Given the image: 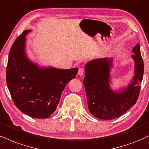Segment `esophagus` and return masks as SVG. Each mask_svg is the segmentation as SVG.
<instances>
[{
    "label": "esophagus",
    "instance_id": "obj_1",
    "mask_svg": "<svg viewBox=\"0 0 149 149\" xmlns=\"http://www.w3.org/2000/svg\"><path fill=\"white\" fill-rule=\"evenodd\" d=\"M78 74L79 75V76H82V75L84 74V69H82V68H80L79 70H78Z\"/></svg>",
    "mask_w": 149,
    "mask_h": 149
}]
</instances>
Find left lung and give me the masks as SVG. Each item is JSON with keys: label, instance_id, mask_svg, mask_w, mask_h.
I'll list each match as a JSON object with an SVG mask.
<instances>
[{"label": "left lung", "instance_id": "obj_1", "mask_svg": "<svg viewBox=\"0 0 149 149\" xmlns=\"http://www.w3.org/2000/svg\"><path fill=\"white\" fill-rule=\"evenodd\" d=\"M134 75L127 86L113 90L111 87V71L113 60L111 57L98 58L85 64L83 84L89 112L100 119L117 118L135 105L139 96L144 74V62L137 44L132 48Z\"/></svg>", "mask_w": 149, "mask_h": 149}]
</instances>
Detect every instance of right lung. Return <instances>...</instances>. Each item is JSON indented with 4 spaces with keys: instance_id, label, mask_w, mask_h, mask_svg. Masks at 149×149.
Masks as SVG:
<instances>
[{
    "instance_id": "obj_1",
    "label": "right lung",
    "mask_w": 149,
    "mask_h": 149,
    "mask_svg": "<svg viewBox=\"0 0 149 149\" xmlns=\"http://www.w3.org/2000/svg\"><path fill=\"white\" fill-rule=\"evenodd\" d=\"M30 31L25 30L10 48L7 85L19 110L32 117L46 119L56 110L62 91L76 78L78 69L46 67L32 61L26 53V36Z\"/></svg>"
}]
</instances>
